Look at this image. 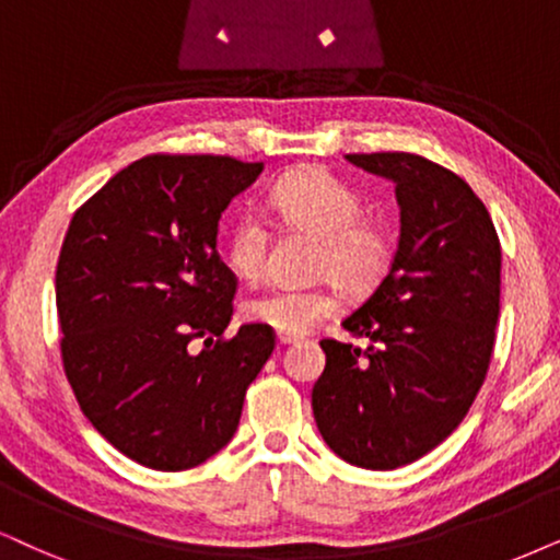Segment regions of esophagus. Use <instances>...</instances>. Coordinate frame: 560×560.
Segmentation results:
<instances>
[{"instance_id":"obj_1","label":"esophagus","mask_w":560,"mask_h":560,"mask_svg":"<svg viewBox=\"0 0 560 560\" xmlns=\"http://www.w3.org/2000/svg\"><path fill=\"white\" fill-rule=\"evenodd\" d=\"M276 341H279L281 346H289V343L302 341V336H300V332H284V330H276Z\"/></svg>"}]
</instances>
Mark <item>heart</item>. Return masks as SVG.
Instances as JSON below:
<instances>
[{
    "label": "heart",
    "instance_id": "obj_1",
    "mask_svg": "<svg viewBox=\"0 0 560 560\" xmlns=\"http://www.w3.org/2000/svg\"><path fill=\"white\" fill-rule=\"evenodd\" d=\"M268 209L287 230L307 232L320 240L317 273L332 276L353 292L372 289L385 276L393 258L390 228L364 217V198L328 170L307 167L281 178L268 194ZM266 222L253 211L232 224L224 258L240 279L256 281L268 260ZM341 294L332 287L266 289L243 304L250 323L284 332H307L325 317L341 313Z\"/></svg>",
    "mask_w": 560,
    "mask_h": 560
}]
</instances>
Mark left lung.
Returning a JSON list of instances; mask_svg holds the SVG:
<instances>
[{"mask_svg": "<svg viewBox=\"0 0 560 560\" xmlns=\"http://www.w3.org/2000/svg\"><path fill=\"white\" fill-rule=\"evenodd\" d=\"M395 183L400 240L390 271L343 320L366 349L325 338L313 413L346 463L395 470L468 416L497 341L501 245L483 201L421 154H346Z\"/></svg>", "mask_w": 560, "mask_h": 560, "instance_id": "1", "label": "left lung"}]
</instances>
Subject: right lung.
Instances as JSON below:
<instances>
[{
  "mask_svg": "<svg viewBox=\"0 0 560 560\" xmlns=\"http://www.w3.org/2000/svg\"><path fill=\"white\" fill-rule=\"evenodd\" d=\"M260 173L264 162L150 154L77 209L63 237V372L92 427L144 468L217 455L276 346L260 323L224 338L237 279L217 253L222 211Z\"/></svg>",
  "mask_w": 560,
  "mask_h": 560,
  "instance_id": "add662e5",
  "label": "right lung"
}]
</instances>
